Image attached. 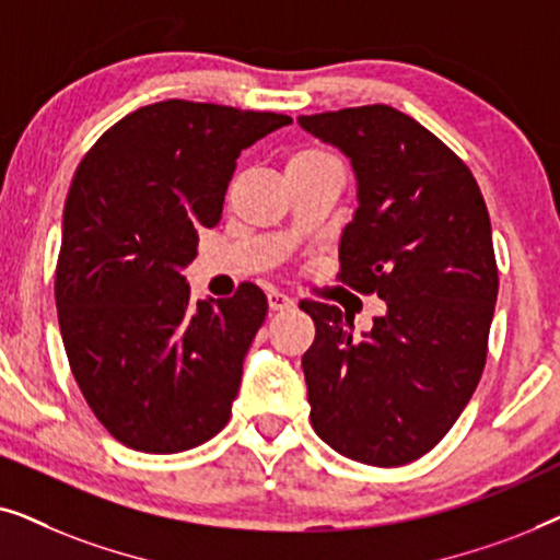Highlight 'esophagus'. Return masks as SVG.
Returning a JSON list of instances; mask_svg holds the SVG:
<instances>
[{"label": "esophagus", "mask_w": 560, "mask_h": 560, "mask_svg": "<svg viewBox=\"0 0 560 560\" xmlns=\"http://www.w3.org/2000/svg\"><path fill=\"white\" fill-rule=\"evenodd\" d=\"M267 303H270L272 311H285L293 305V298H290L288 293H282V290H275L270 288L267 290Z\"/></svg>", "instance_id": "34e87169"}]
</instances>
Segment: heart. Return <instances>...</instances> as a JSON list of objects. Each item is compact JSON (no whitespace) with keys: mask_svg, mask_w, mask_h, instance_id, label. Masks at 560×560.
<instances>
[{"mask_svg":"<svg viewBox=\"0 0 560 560\" xmlns=\"http://www.w3.org/2000/svg\"><path fill=\"white\" fill-rule=\"evenodd\" d=\"M326 158H334L331 152L326 150H318V148H305L301 152H295L293 158H290L288 165H295V163H316V160H326Z\"/></svg>","mask_w":560,"mask_h":560,"instance_id":"obj_1","label":"heart"}]
</instances>
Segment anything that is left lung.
<instances>
[{"label": "left lung", "instance_id": "obj_1", "mask_svg": "<svg viewBox=\"0 0 560 560\" xmlns=\"http://www.w3.org/2000/svg\"><path fill=\"white\" fill-rule=\"evenodd\" d=\"M298 121L347 152L359 180L336 280L387 301L362 336L339 305L301 301L316 324L303 354L313 431L359 464H410L451 431L487 364L500 275L485 196L448 144L387 104Z\"/></svg>", "mask_w": 560, "mask_h": 560}]
</instances>
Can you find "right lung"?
<instances>
[{
	"instance_id": "right-lung-1",
	"label": "right lung",
	"mask_w": 560,
	"mask_h": 560,
	"mask_svg": "<svg viewBox=\"0 0 560 560\" xmlns=\"http://www.w3.org/2000/svg\"><path fill=\"white\" fill-rule=\"evenodd\" d=\"M290 121L167 98L119 119L75 167L58 324L89 408L125 446L178 454L229 423L267 298L242 282L226 301L196 303L180 270L198 229L219 224L240 152Z\"/></svg>"
}]
</instances>
